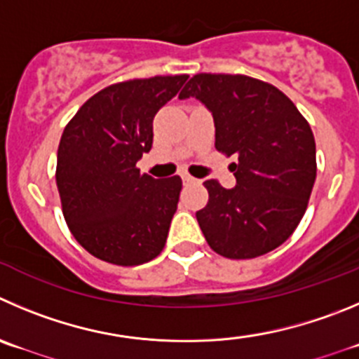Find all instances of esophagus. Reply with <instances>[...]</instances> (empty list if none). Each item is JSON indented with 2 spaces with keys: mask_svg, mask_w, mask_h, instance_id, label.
<instances>
[{
  "mask_svg": "<svg viewBox=\"0 0 359 359\" xmlns=\"http://www.w3.org/2000/svg\"><path fill=\"white\" fill-rule=\"evenodd\" d=\"M182 180L186 184H193V182H196V179H193V177L191 175H187V173H182Z\"/></svg>",
  "mask_w": 359,
  "mask_h": 359,
  "instance_id": "esophagus-1",
  "label": "esophagus"
}]
</instances>
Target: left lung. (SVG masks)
Listing matches in <instances>:
<instances>
[{"instance_id": "obj_1", "label": "left lung", "mask_w": 359, "mask_h": 359, "mask_svg": "<svg viewBox=\"0 0 359 359\" xmlns=\"http://www.w3.org/2000/svg\"><path fill=\"white\" fill-rule=\"evenodd\" d=\"M212 113L216 149L237 156L236 187L205 180L209 202L196 212L207 243L226 259H255L285 243L304 216L316 182V140L276 86L241 74H196L179 99Z\"/></svg>"}]
</instances>
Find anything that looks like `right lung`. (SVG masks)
<instances>
[{
  "mask_svg": "<svg viewBox=\"0 0 359 359\" xmlns=\"http://www.w3.org/2000/svg\"><path fill=\"white\" fill-rule=\"evenodd\" d=\"M189 76L130 79L100 90L67 123L56 186L70 232L116 266L156 259L179 203L180 177L154 179L136 163L152 149V122Z\"/></svg>",
  "mask_w": 359,
  "mask_h": 359,
  "instance_id": "right-lung-1",
  "label": "right lung"
}]
</instances>
